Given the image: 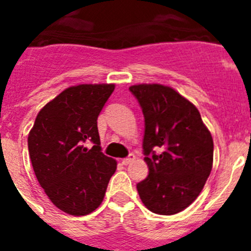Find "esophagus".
<instances>
[{"label": "esophagus", "mask_w": 251, "mask_h": 251, "mask_svg": "<svg viewBox=\"0 0 251 251\" xmlns=\"http://www.w3.org/2000/svg\"><path fill=\"white\" fill-rule=\"evenodd\" d=\"M133 159H134V154H129V156H128L127 158L122 159V165H124V166L129 165V163L133 161Z\"/></svg>", "instance_id": "esophagus-1"}]
</instances>
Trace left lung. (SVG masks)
Instances as JSON below:
<instances>
[{"mask_svg":"<svg viewBox=\"0 0 251 251\" xmlns=\"http://www.w3.org/2000/svg\"><path fill=\"white\" fill-rule=\"evenodd\" d=\"M145 115L143 153L150 174L137 183L150 211L174 215L202 191L214 161V141L196 106L161 84L130 86Z\"/></svg>","mask_w":251,"mask_h":251,"instance_id":"1","label":"left lung"}]
</instances>
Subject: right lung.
I'll use <instances>...</instances> for the list:
<instances>
[{"label":"right lung","instance_id":"right-lung-1","mask_svg":"<svg viewBox=\"0 0 251 251\" xmlns=\"http://www.w3.org/2000/svg\"><path fill=\"white\" fill-rule=\"evenodd\" d=\"M113 90L114 84L70 86L40 110L28 133L37 181L51 202L69 215L98 208L117 170L115 159L101 152L97 123Z\"/></svg>","mask_w":251,"mask_h":251}]
</instances>
